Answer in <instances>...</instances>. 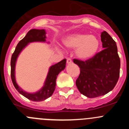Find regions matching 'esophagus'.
<instances>
[{
	"label": "esophagus",
	"mask_w": 129,
	"mask_h": 129,
	"mask_svg": "<svg viewBox=\"0 0 129 129\" xmlns=\"http://www.w3.org/2000/svg\"><path fill=\"white\" fill-rule=\"evenodd\" d=\"M67 64H71V63H72V61L71 59L68 58V59H67Z\"/></svg>",
	"instance_id": "34e87169"
}]
</instances>
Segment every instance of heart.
Returning a JSON list of instances; mask_svg holds the SVG:
<instances>
[{"mask_svg":"<svg viewBox=\"0 0 129 129\" xmlns=\"http://www.w3.org/2000/svg\"><path fill=\"white\" fill-rule=\"evenodd\" d=\"M64 45L70 50H76V55L81 61H86L92 59L98 52L100 42L93 35L74 34L66 37Z\"/></svg>","mask_w":129,"mask_h":129,"instance_id":"b5f03b06","label":"heart"}]
</instances>
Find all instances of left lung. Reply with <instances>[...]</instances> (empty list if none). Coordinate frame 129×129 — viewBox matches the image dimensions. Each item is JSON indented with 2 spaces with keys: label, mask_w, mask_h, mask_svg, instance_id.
Here are the masks:
<instances>
[{
  "label": "left lung",
  "mask_w": 129,
  "mask_h": 129,
  "mask_svg": "<svg viewBox=\"0 0 129 129\" xmlns=\"http://www.w3.org/2000/svg\"><path fill=\"white\" fill-rule=\"evenodd\" d=\"M101 40L104 50L92 59L86 61L74 59L80 68L76 86L81 94L90 98L111 91L119 77L120 59L116 42L105 31L101 33Z\"/></svg>",
  "instance_id": "8db88e82"
}]
</instances>
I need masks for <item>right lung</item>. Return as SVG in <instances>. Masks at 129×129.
Masks as SVG:
<instances>
[{
	"mask_svg": "<svg viewBox=\"0 0 129 129\" xmlns=\"http://www.w3.org/2000/svg\"><path fill=\"white\" fill-rule=\"evenodd\" d=\"M46 30L44 29H30L27 33L26 36L18 43L11 59V77L15 88L23 96L34 101H44L52 96L55 89L56 79L58 74L66 67L67 60L65 59L51 66L49 68L48 72L43 86L39 90L34 93L26 92L22 90L17 84L15 79V66L19 54L27 46V45L31 43L42 42L50 43L49 42H46Z\"/></svg>",
	"mask_w": 129,
	"mask_h": 129,
	"instance_id": "add662e5",
	"label": "right lung"
}]
</instances>
